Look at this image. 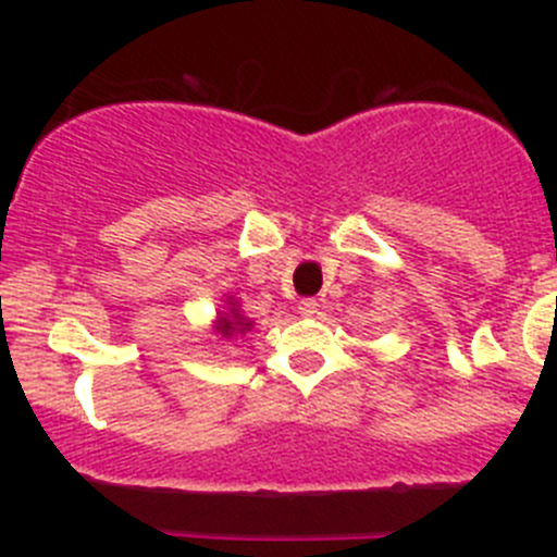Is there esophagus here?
<instances>
[{"label":"esophagus","mask_w":557,"mask_h":557,"mask_svg":"<svg viewBox=\"0 0 557 557\" xmlns=\"http://www.w3.org/2000/svg\"><path fill=\"white\" fill-rule=\"evenodd\" d=\"M299 312H301V318H314V314H318V301L314 299L299 301Z\"/></svg>","instance_id":"esophagus-1"}]
</instances>
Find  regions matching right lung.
Segmentation results:
<instances>
[{
    "instance_id": "right-lung-1",
    "label": "right lung",
    "mask_w": 557,
    "mask_h": 557,
    "mask_svg": "<svg viewBox=\"0 0 557 557\" xmlns=\"http://www.w3.org/2000/svg\"><path fill=\"white\" fill-rule=\"evenodd\" d=\"M252 318H247L243 312V305H239L237 296H223V307L218 310L215 323H212V331H215L221 339H232V336H245L247 331H252Z\"/></svg>"
}]
</instances>
